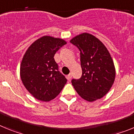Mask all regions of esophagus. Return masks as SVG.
Returning a JSON list of instances; mask_svg holds the SVG:
<instances>
[{"mask_svg":"<svg viewBox=\"0 0 134 134\" xmlns=\"http://www.w3.org/2000/svg\"><path fill=\"white\" fill-rule=\"evenodd\" d=\"M71 78H72V74H71V73H70V74L67 76V79H68V80H70Z\"/></svg>","mask_w":134,"mask_h":134,"instance_id":"1","label":"esophagus"}]
</instances>
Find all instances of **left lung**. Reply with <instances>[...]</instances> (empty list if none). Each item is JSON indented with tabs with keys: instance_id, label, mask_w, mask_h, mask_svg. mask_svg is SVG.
<instances>
[{
	"instance_id": "left-lung-1",
	"label": "left lung",
	"mask_w": 134,
	"mask_h": 134,
	"mask_svg": "<svg viewBox=\"0 0 134 134\" xmlns=\"http://www.w3.org/2000/svg\"><path fill=\"white\" fill-rule=\"evenodd\" d=\"M80 52L81 77L72 85L85 100L93 102L109 91L115 78V68L105 45L94 35L83 33L70 40Z\"/></svg>"
}]
</instances>
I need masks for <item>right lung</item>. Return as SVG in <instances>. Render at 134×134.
I'll return each mask as SVG.
<instances>
[{"mask_svg": "<svg viewBox=\"0 0 134 134\" xmlns=\"http://www.w3.org/2000/svg\"><path fill=\"white\" fill-rule=\"evenodd\" d=\"M66 41L41 37L27 49L21 62L20 76L26 89L35 99L49 101L60 94L67 79L58 70L54 55Z\"/></svg>", "mask_w": 134, "mask_h": 134, "instance_id": "1", "label": "right lung"}]
</instances>
